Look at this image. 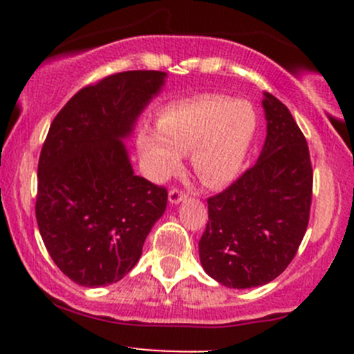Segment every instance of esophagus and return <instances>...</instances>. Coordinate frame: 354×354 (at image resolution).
<instances>
[{
    "label": "esophagus",
    "mask_w": 354,
    "mask_h": 354,
    "mask_svg": "<svg viewBox=\"0 0 354 354\" xmlns=\"http://www.w3.org/2000/svg\"><path fill=\"white\" fill-rule=\"evenodd\" d=\"M185 197H187V195H185L183 192L178 190V188H173V190L169 192V195H167V200H169V203H173V205H178L180 202H183Z\"/></svg>",
    "instance_id": "obj_1"
}]
</instances>
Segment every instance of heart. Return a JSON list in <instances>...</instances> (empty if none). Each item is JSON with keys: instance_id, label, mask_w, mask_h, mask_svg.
Wrapping results in <instances>:
<instances>
[{"instance_id": "1", "label": "heart", "mask_w": 354, "mask_h": 354, "mask_svg": "<svg viewBox=\"0 0 354 354\" xmlns=\"http://www.w3.org/2000/svg\"><path fill=\"white\" fill-rule=\"evenodd\" d=\"M252 102L230 95H200L174 102L160 113L159 127H144L138 151L149 174L164 180L192 154V167L210 188L230 185L240 174L255 138Z\"/></svg>"}]
</instances>
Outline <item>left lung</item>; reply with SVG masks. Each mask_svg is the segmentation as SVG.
Wrapping results in <instances>:
<instances>
[{
  "label": "left lung",
  "instance_id": "obj_1",
  "mask_svg": "<svg viewBox=\"0 0 354 354\" xmlns=\"http://www.w3.org/2000/svg\"><path fill=\"white\" fill-rule=\"evenodd\" d=\"M267 137L255 166L207 200L209 221L198 241L200 263L226 288L276 279L305 236L312 203L308 145L279 99L263 92Z\"/></svg>",
  "mask_w": 354,
  "mask_h": 354
}]
</instances>
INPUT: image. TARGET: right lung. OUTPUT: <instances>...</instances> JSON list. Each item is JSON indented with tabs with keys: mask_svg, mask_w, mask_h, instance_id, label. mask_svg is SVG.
<instances>
[{
	"mask_svg": "<svg viewBox=\"0 0 354 354\" xmlns=\"http://www.w3.org/2000/svg\"><path fill=\"white\" fill-rule=\"evenodd\" d=\"M167 73L121 71L73 95L53 120L37 166L39 233L65 276L85 288L135 267L167 192L131 167L124 140Z\"/></svg>",
	"mask_w": 354,
	"mask_h": 354,
	"instance_id": "1",
	"label": "right lung"
}]
</instances>
